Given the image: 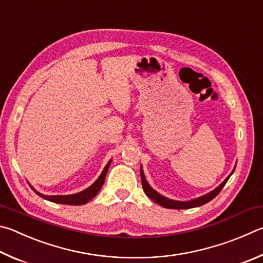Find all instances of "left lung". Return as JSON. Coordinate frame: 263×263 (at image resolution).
Returning <instances> with one entry per match:
<instances>
[{"label":"left lung","instance_id":"obj_1","mask_svg":"<svg viewBox=\"0 0 263 263\" xmlns=\"http://www.w3.org/2000/svg\"><path fill=\"white\" fill-rule=\"evenodd\" d=\"M235 171V170H233ZM233 171L230 174V176L233 174ZM230 176L223 181V183L218 186V187L215 189L214 191H212L211 193H208L206 195H202V197H200L198 199H193V200H190V201H174V200H170L168 198L163 197V195H161L156 192V191L153 190L149 185H148L147 180L145 178V175H144V171L140 168V178H141V184H142V190H144V192L146 193V195L149 199H152L153 201L159 203L160 206L164 207V208H170V209H190V208H194V207H199V206H202V204L207 203L213 200L216 195L221 192L222 189L224 187V185L227 184V181L230 178Z\"/></svg>","mask_w":263,"mask_h":263}]
</instances>
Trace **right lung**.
<instances>
[{
    "label": "right lung",
    "instance_id": "1",
    "mask_svg": "<svg viewBox=\"0 0 263 263\" xmlns=\"http://www.w3.org/2000/svg\"><path fill=\"white\" fill-rule=\"evenodd\" d=\"M111 161H109L107 165L104 166V169L102 171V174L100 175V177L97 179V181L93 185H90L88 189H86L83 192H79L77 194H72V195H44L39 192H34L40 195L41 198H44L48 201L51 202H56V203H61V204H71V206H80V204H85L86 202H88L89 200H92L95 195L98 194V192L100 191V189L102 187V185L104 183V179H106V176L108 173L109 165H110Z\"/></svg>",
    "mask_w": 263,
    "mask_h": 263
}]
</instances>
